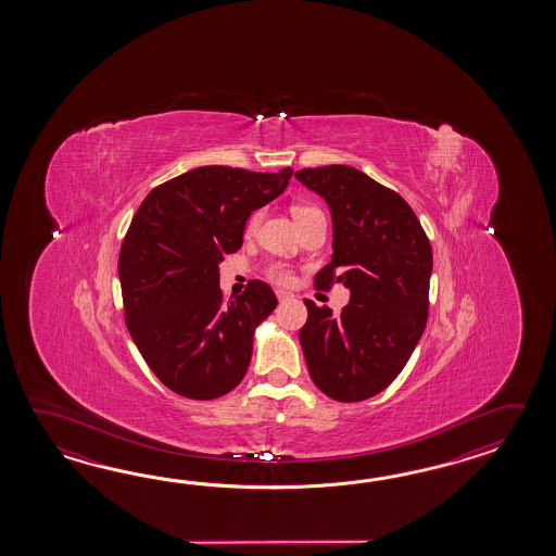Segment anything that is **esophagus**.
Wrapping results in <instances>:
<instances>
[{"instance_id": "obj_1", "label": "esophagus", "mask_w": 556, "mask_h": 556, "mask_svg": "<svg viewBox=\"0 0 556 556\" xmlns=\"http://www.w3.org/2000/svg\"><path fill=\"white\" fill-rule=\"evenodd\" d=\"M276 295H278V300H280V302H286V300L294 298V294H292V292H286V290H278V292H276Z\"/></svg>"}]
</instances>
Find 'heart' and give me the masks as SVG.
I'll use <instances>...</instances> for the list:
<instances>
[{
  "label": "heart",
  "mask_w": 556,
  "mask_h": 556,
  "mask_svg": "<svg viewBox=\"0 0 556 556\" xmlns=\"http://www.w3.org/2000/svg\"><path fill=\"white\" fill-rule=\"evenodd\" d=\"M314 213H319L318 208H316V206H307V204H298V206H294V208H292V214H294L295 223H298V220H302V218H306V216H309V214ZM261 211H256V213L250 214L249 223H247V230H249V232H252V230H254V228L258 226V223H261ZM270 276H273L276 282H292V274H290V270H286L283 266H274L273 270H270Z\"/></svg>",
  "instance_id": "1"
}]
</instances>
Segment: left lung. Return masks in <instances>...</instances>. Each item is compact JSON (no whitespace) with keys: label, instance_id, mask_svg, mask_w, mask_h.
<instances>
[{"label":"left lung","instance_id":"1","mask_svg":"<svg viewBox=\"0 0 556 556\" xmlns=\"http://www.w3.org/2000/svg\"><path fill=\"white\" fill-rule=\"evenodd\" d=\"M295 178L331 213V254L316 286L343 282L340 316L304 300L300 330L309 378L336 402H364L400 376L426 330L433 254L412 206L354 166L302 168Z\"/></svg>","mask_w":556,"mask_h":556}]
</instances>
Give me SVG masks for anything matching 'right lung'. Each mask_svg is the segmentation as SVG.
<instances>
[{
    "mask_svg": "<svg viewBox=\"0 0 556 556\" xmlns=\"http://www.w3.org/2000/svg\"><path fill=\"white\" fill-rule=\"evenodd\" d=\"M290 177L292 168L199 166L151 190L135 214L118 254L125 319L154 376L178 395L216 400L247 376L254 331L278 300L252 280L226 304L218 264Z\"/></svg>",
    "mask_w": 556,
    "mask_h": 556,
    "instance_id": "right-lung-1",
    "label": "right lung"
}]
</instances>
